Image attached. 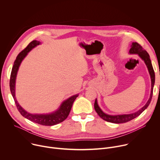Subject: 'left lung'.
I'll list each match as a JSON object with an SVG mask.
<instances>
[{
  "label": "left lung",
  "mask_w": 160,
  "mask_h": 160,
  "mask_svg": "<svg viewBox=\"0 0 160 160\" xmlns=\"http://www.w3.org/2000/svg\"><path fill=\"white\" fill-rule=\"evenodd\" d=\"M129 53L130 55H138L140 58L144 60V63H146L149 73L151 77V94H150V97L146 103V105L144 106V107L140 109H139L138 111L135 112L132 114H119V115H110L105 113L104 112L102 111V110L98 106V102H97V99L96 98L95 103H94V108L95 109V111L97 112L98 116L102 118L103 120L108 121L112 123H123V122H126L128 121H130L134 118H137L138 116L144 110L147 109V108L149 106L151 99L152 97V92H153V87L154 85V82H155V74H154V71L151 63V61L150 60V57L148 54V52L143 49V48L137 42H132L131 45V48L129 51Z\"/></svg>",
  "instance_id": "left-lung-1"
}]
</instances>
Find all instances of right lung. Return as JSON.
Segmentation results:
<instances>
[{
	"label": "right lung",
	"mask_w": 160,
	"mask_h": 160,
	"mask_svg": "<svg viewBox=\"0 0 160 160\" xmlns=\"http://www.w3.org/2000/svg\"><path fill=\"white\" fill-rule=\"evenodd\" d=\"M41 42L38 41L36 40H34L32 41L27 48L23 49L21 52L19 53V55L17 56L14 65L12 68L11 74L10 77V81H9V86H10V90L11 95L14 98V102L17 107L18 110L19 111L20 114L25 117V118L28 119V120L39 124L41 125L44 126H52L57 125V124L62 122L68 116L71 108H72V104L76 100V98L78 97L79 94L74 95L72 97H69L67 100L62 102L60 107L58 108L57 110L55 111L48 113V114H31L27 111H26L22 106L18 102L16 97H15V85H16V79L18 74V71L19 67L20 66L21 63L22 62L23 60L28 55V53L35 47L41 44Z\"/></svg>",
	"instance_id": "1"
}]
</instances>
